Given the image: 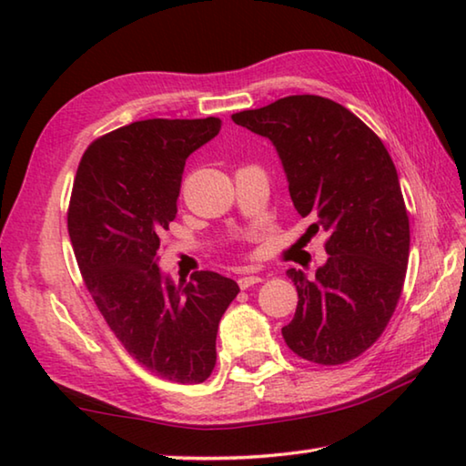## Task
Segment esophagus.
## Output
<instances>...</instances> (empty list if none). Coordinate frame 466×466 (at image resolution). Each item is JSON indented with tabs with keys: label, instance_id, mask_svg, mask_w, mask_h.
Returning <instances> with one entry per match:
<instances>
[{
	"label": "esophagus",
	"instance_id": "1",
	"mask_svg": "<svg viewBox=\"0 0 466 466\" xmlns=\"http://www.w3.org/2000/svg\"><path fill=\"white\" fill-rule=\"evenodd\" d=\"M258 281H263L261 275H242V278L238 279V286L242 289H247L250 286H255V283H258Z\"/></svg>",
	"mask_w": 466,
	"mask_h": 466
}]
</instances>
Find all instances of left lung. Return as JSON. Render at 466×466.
I'll return each instance as SVG.
<instances>
[{
    "instance_id": "8db88e82",
    "label": "left lung",
    "mask_w": 466,
    "mask_h": 466,
    "mask_svg": "<svg viewBox=\"0 0 466 466\" xmlns=\"http://www.w3.org/2000/svg\"><path fill=\"white\" fill-rule=\"evenodd\" d=\"M232 121L271 141L298 214L329 234L314 278L288 269L298 306L283 339L314 364L358 358L389 325L409 263V218L389 152L351 110L312 94Z\"/></svg>"
}]
</instances>
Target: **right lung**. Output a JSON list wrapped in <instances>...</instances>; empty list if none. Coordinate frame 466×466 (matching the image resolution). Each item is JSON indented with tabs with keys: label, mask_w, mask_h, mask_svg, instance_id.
<instances>
[{
	"label": "right lung",
	"mask_w": 466,
	"mask_h": 466,
	"mask_svg": "<svg viewBox=\"0 0 466 466\" xmlns=\"http://www.w3.org/2000/svg\"><path fill=\"white\" fill-rule=\"evenodd\" d=\"M219 127L208 116L110 131L86 149L69 201V238L106 325L137 364L180 384L209 378L218 325L240 291L214 271H197L177 286L157 265L187 157Z\"/></svg>",
	"instance_id": "right-lung-1"
}]
</instances>
